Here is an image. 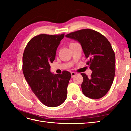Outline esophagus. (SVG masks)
Segmentation results:
<instances>
[{
  "instance_id": "1",
  "label": "esophagus",
  "mask_w": 131,
  "mask_h": 131,
  "mask_svg": "<svg viewBox=\"0 0 131 131\" xmlns=\"http://www.w3.org/2000/svg\"><path fill=\"white\" fill-rule=\"evenodd\" d=\"M71 77H75V76L76 75L77 73H74V72H71Z\"/></svg>"
}]
</instances>
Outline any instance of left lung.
Segmentation results:
<instances>
[{
    "instance_id": "obj_1",
    "label": "left lung",
    "mask_w": 131,
    "mask_h": 131,
    "mask_svg": "<svg viewBox=\"0 0 131 131\" xmlns=\"http://www.w3.org/2000/svg\"><path fill=\"white\" fill-rule=\"evenodd\" d=\"M66 37L81 44L88 60L87 65L92 70L90 78L81 74L83 94L92 99L102 98L110 90L115 76V56L110 42L100 32L88 29L69 33Z\"/></svg>"
}]
</instances>
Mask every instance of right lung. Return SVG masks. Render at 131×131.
<instances>
[{
	"instance_id": "1",
	"label": "right lung",
	"mask_w": 131,
	"mask_h": 131,
	"mask_svg": "<svg viewBox=\"0 0 131 131\" xmlns=\"http://www.w3.org/2000/svg\"><path fill=\"white\" fill-rule=\"evenodd\" d=\"M65 34H40L33 37L24 50L23 71L33 93L41 102L50 107L65 101L67 87L71 75L68 71L53 74L51 66L56 52Z\"/></svg>"
}]
</instances>
